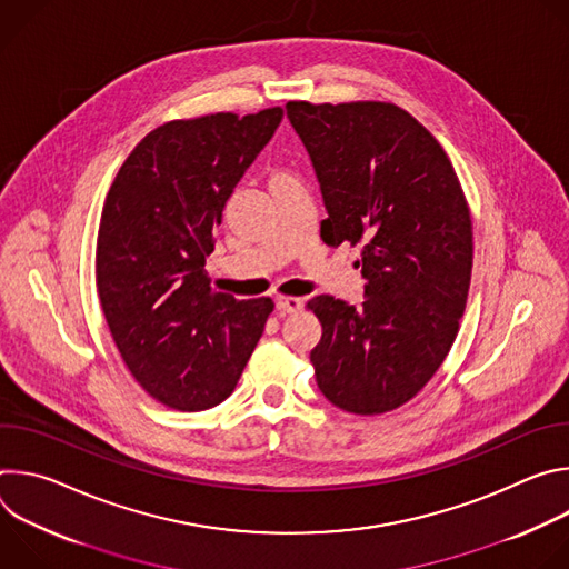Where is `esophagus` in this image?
Masks as SVG:
<instances>
[{"label":"esophagus","mask_w":569,"mask_h":569,"mask_svg":"<svg viewBox=\"0 0 569 569\" xmlns=\"http://www.w3.org/2000/svg\"><path fill=\"white\" fill-rule=\"evenodd\" d=\"M301 306H303V301L299 299V297H286V295H279L277 297V310L279 312H297V310H301Z\"/></svg>","instance_id":"obj_1"}]
</instances>
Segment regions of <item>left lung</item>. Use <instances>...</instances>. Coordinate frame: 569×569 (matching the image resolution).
Wrapping results in <instances>:
<instances>
[{
  "label": "left lung",
  "mask_w": 569,
  "mask_h": 569,
  "mask_svg": "<svg viewBox=\"0 0 569 569\" xmlns=\"http://www.w3.org/2000/svg\"><path fill=\"white\" fill-rule=\"evenodd\" d=\"M329 218V248L360 246L365 301L317 295L310 351L319 391L345 412L382 415L446 360L472 270L470 211L441 143L393 103L290 101Z\"/></svg>",
  "instance_id": "obj_1"
}]
</instances>
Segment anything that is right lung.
<instances>
[{"label": "right lung", "instance_id": "add662e5", "mask_svg": "<svg viewBox=\"0 0 569 569\" xmlns=\"http://www.w3.org/2000/svg\"><path fill=\"white\" fill-rule=\"evenodd\" d=\"M281 119V108H268L159 126L106 198L97 288L108 327L134 380L173 410L222 402L274 310L270 297L213 292L204 259L227 200Z\"/></svg>", "mask_w": 569, "mask_h": 569}]
</instances>
